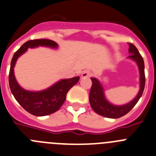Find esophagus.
Returning a JSON list of instances; mask_svg holds the SVG:
<instances>
[{
  "label": "esophagus",
  "mask_w": 156,
  "mask_h": 156,
  "mask_svg": "<svg viewBox=\"0 0 156 156\" xmlns=\"http://www.w3.org/2000/svg\"><path fill=\"white\" fill-rule=\"evenodd\" d=\"M92 75V72L91 71H88V70H86V71H84L81 74V78H89Z\"/></svg>",
  "instance_id": "1"
}]
</instances>
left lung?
Instances as JSON below:
<instances>
[{
	"instance_id": "8db88e82",
	"label": "left lung",
	"mask_w": 156,
	"mask_h": 156,
	"mask_svg": "<svg viewBox=\"0 0 156 156\" xmlns=\"http://www.w3.org/2000/svg\"><path fill=\"white\" fill-rule=\"evenodd\" d=\"M129 52L130 55L128 56V58L136 63L139 71V91L132 101L122 105L112 104L106 98L104 88L99 80L96 78H91L92 85L89 94L90 105L97 114L104 117L118 119L124 116L133 108L143 93L145 83V65L143 58L135 45L130 43H129Z\"/></svg>"
}]
</instances>
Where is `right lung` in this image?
<instances>
[{
  "label": "right lung",
  "instance_id": "right-lung-1",
  "mask_svg": "<svg viewBox=\"0 0 156 156\" xmlns=\"http://www.w3.org/2000/svg\"><path fill=\"white\" fill-rule=\"evenodd\" d=\"M42 46L57 49L56 42L48 39H37L25 42L14 53L11 62L9 72V86L17 102L27 112L35 116L48 115L55 112L62 107L66 99L68 91L79 81L80 77L61 79L54 85L41 91H28L20 86L15 76L14 68L20 56L25 53L28 48H35Z\"/></svg>",
  "mask_w": 156,
  "mask_h": 156
}]
</instances>
